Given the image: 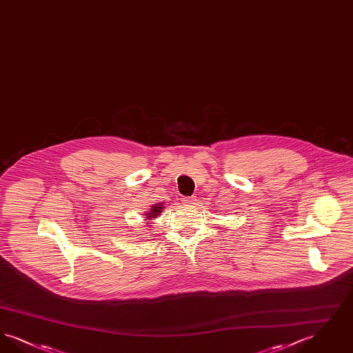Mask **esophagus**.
<instances>
[{"instance_id": "esophagus-1", "label": "esophagus", "mask_w": 353, "mask_h": 353, "mask_svg": "<svg viewBox=\"0 0 353 353\" xmlns=\"http://www.w3.org/2000/svg\"><path fill=\"white\" fill-rule=\"evenodd\" d=\"M181 201H183V203H193L194 199L193 197H183Z\"/></svg>"}]
</instances>
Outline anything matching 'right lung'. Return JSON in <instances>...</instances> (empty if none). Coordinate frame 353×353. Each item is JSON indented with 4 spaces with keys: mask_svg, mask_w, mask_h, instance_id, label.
I'll list each match as a JSON object with an SVG mask.
<instances>
[{
    "mask_svg": "<svg viewBox=\"0 0 353 353\" xmlns=\"http://www.w3.org/2000/svg\"><path fill=\"white\" fill-rule=\"evenodd\" d=\"M159 213H161V205L153 206V208H152L151 213H147V216H148V217H154V219H156V216H159Z\"/></svg>",
    "mask_w": 353,
    "mask_h": 353,
    "instance_id": "right-lung-1",
    "label": "right lung"
}]
</instances>
